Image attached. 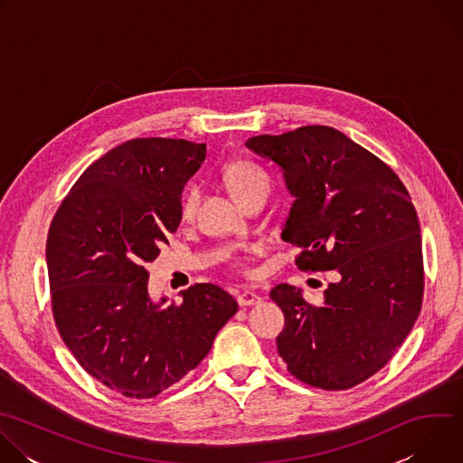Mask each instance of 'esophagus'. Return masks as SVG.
Here are the masks:
<instances>
[{
    "mask_svg": "<svg viewBox=\"0 0 463 463\" xmlns=\"http://www.w3.org/2000/svg\"><path fill=\"white\" fill-rule=\"evenodd\" d=\"M236 300H238V304H240L241 307H247V306L260 304V302H261V297H260L256 291H241V293H238Z\"/></svg>",
    "mask_w": 463,
    "mask_h": 463,
    "instance_id": "obj_1",
    "label": "esophagus"
}]
</instances>
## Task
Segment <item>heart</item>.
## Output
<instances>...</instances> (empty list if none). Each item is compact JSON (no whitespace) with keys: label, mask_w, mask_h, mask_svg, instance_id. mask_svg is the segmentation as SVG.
Instances as JSON below:
<instances>
[{"label":"heart","mask_w":463,"mask_h":463,"mask_svg":"<svg viewBox=\"0 0 463 463\" xmlns=\"http://www.w3.org/2000/svg\"><path fill=\"white\" fill-rule=\"evenodd\" d=\"M225 181L231 188V192L236 195V200L241 203L245 197H249L254 192L260 190H269V175L261 166H258L252 161L240 159L231 163L225 168ZM202 197V188L200 184L190 183L184 186L181 200H179V211L184 218L194 216L197 203H200Z\"/></svg>","instance_id":"b5f03b06"}]
</instances>
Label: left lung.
<instances>
[{
  "mask_svg": "<svg viewBox=\"0 0 463 463\" xmlns=\"http://www.w3.org/2000/svg\"><path fill=\"white\" fill-rule=\"evenodd\" d=\"M245 146L273 161L295 197L282 240L300 271L339 273L320 306L279 284L286 326L277 337L288 370L324 390L352 388L398 352L420 315L423 256L416 209L400 177L329 126L258 136Z\"/></svg>",
  "mask_w": 463,
  "mask_h": 463,
  "instance_id": "8db88e82",
  "label": "left lung"
}]
</instances>
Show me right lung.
<instances>
[{
  "mask_svg": "<svg viewBox=\"0 0 463 463\" xmlns=\"http://www.w3.org/2000/svg\"><path fill=\"white\" fill-rule=\"evenodd\" d=\"M207 145L131 139L97 159L58 207L47 236L54 322L80 366L126 398L148 400L203 361L236 300L194 284L152 300L145 263L181 223L179 200Z\"/></svg>",
  "mask_w": 463,
  "mask_h": 463,
  "instance_id": "right-lung-1",
  "label": "right lung"
}]
</instances>
